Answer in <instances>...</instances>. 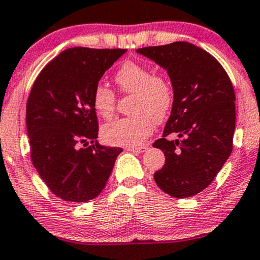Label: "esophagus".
<instances>
[{
	"label": "esophagus",
	"instance_id": "esophagus-1",
	"mask_svg": "<svg viewBox=\"0 0 260 260\" xmlns=\"http://www.w3.org/2000/svg\"><path fill=\"white\" fill-rule=\"evenodd\" d=\"M146 150V146H128L127 151L136 152V154H140V152H144Z\"/></svg>",
	"mask_w": 260,
	"mask_h": 260
}]
</instances>
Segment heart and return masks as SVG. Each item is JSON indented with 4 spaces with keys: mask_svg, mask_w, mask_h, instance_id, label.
<instances>
[{
    "mask_svg": "<svg viewBox=\"0 0 260 260\" xmlns=\"http://www.w3.org/2000/svg\"><path fill=\"white\" fill-rule=\"evenodd\" d=\"M121 92L133 94L131 111L133 116L112 121L103 128L106 143L122 146H139L151 134L154 121L161 122L170 112L174 100L171 81L161 74H152L148 65L124 61L115 74ZM114 90L105 84H96L92 93L93 106L103 117L109 118L115 111Z\"/></svg>",
    "mask_w": 260,
    "mask_h": 260,
    "instance_id": "obj_1",
    "label": "heart"
}]
</instances>
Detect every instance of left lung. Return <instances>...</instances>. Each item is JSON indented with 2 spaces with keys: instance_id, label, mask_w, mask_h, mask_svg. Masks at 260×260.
<instances>
[{
  "instance_id": "8db88e82",
  "label": "left lung",
  "mask_w": 260,
  "mask_h": 260,
  "mask_svg": "<svg viewBox=\"0 0 260 260\" xmlns=\"http://www.w3.org/2000/svg\"><path fill=\"white\" fill-rule=\"evenodd\" d=\"M137 52L167 70L174 92L164 136L152 144L166 156L154 179L172 198H190L213 181L233 151V83L219 61L192 43L173 42ZM170 134L182 140L168 141Z\"/></svg>"
}]
</instances>
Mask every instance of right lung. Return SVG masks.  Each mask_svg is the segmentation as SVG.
I'll return each mask as SVG.
<instances>
[{
    "mask_svg": "<svg viewBox=\"0 0 260 260\" xmlns=\"http://www.w3.org/2000/svg\"><path fill=\"white\" fill-rule=\"evenodd\" d=\"M126 49H65L42 69L26 103L31 161L57 198L87 202L103 191L121 148L98 143L92 93ZM91 145H89V143Z\"/></svg>",
    "mask_w": 260,
    "mask_h": 260,
    "instance_id": "obj_1",
    "label": "right lung"
}]
</instances>
